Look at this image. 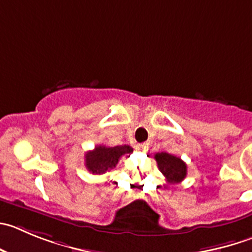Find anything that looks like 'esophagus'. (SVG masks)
I'll list each match as a JSON object with an SVG mask.
<instances>
[{"mask_svg":"<svg viewBox=\"0 0 252 252\" xmlns=\"http://www.w3.org/2000/svg\"><path fill=\"white\" fill-rule=\"evenodd\" d=\"M137 148L140 151H142V152H147V151H148V143H146V142L140 143V145L137 146Z\"/></svg>","mask_w":252,"mask_h":252,"instance_id":"34e87169","label":"esophagus"}]
</instances>
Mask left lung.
Instances as JSON below:
<instances>
[{
  "label": "left lung",
  "mask_w": 252,
  "mask_h": 252,
  "mask_svg": "<svg viewBox=\"0 0 252 252\" xmlns=\"http://www.w3.org/2000/svg\"><path fill=\"white\" fill-rule=\"evenodd\" d=\"M155 159L168 183H179L187 176V164L179 157L167 152L156 153Z\"/></svg>",
  "instance_id": "left-lung-1"
}]
</instances>
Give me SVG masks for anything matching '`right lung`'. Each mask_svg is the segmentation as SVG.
<instances>
[{
  "label": "right lung",
  "mask_w": 252,
  "mask_h": 252,
  "mask_svg": "<svg viewBox=\"0 0 252 252\" xmlns=\"http://www.w3.org/2000/svg\"><path fill=\"white\" fill-rule=\"evenodd\" d=\"M133 152L131 146H115V147H106L104 145L96 146L93 151H89L85 155V167L93 174H102L110 171L119 163L120 158L124 155L130 157Z\"/></svg>",
  "instance_id": "add662e5"
}]
</instances>
